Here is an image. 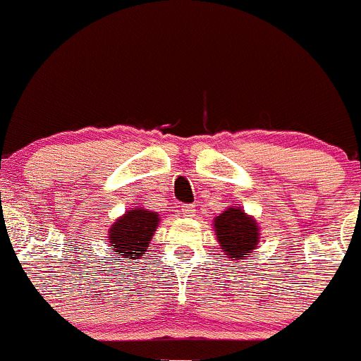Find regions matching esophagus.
Returning <instances> with one entry per match:
<instances>
[{"mask_svg": "<svg viewBox=\"0 0 361 361\" xmlns=\"http://www.w3.org/2000/svg\"><path fill=\"white\" fill-rule=\"evenodd\" d=\"M180 212H183V216H186V218H193V216H195V205L193 204H184L183 207H180Z\"/></svg>", "mask_w": 361, "mask_h": 361, "instance_id": "1", "label": "esophagus"}]
</instances>
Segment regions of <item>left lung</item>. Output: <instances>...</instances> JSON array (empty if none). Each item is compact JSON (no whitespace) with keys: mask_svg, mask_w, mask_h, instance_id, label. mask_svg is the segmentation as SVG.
Returning a JSON list of instances; mask_svg holds the SVG:
<instances>
[{"mask_svg":"<svg viewBox=\"0 0 361 361\" xmlns=\"http://www.w3.org/2000/svg\"><path fill=\"white\" fill-rule=\"evenodd\" d=\"M214 230L223 253L230 260H245L260 241L259 223L235 205L216 216Z\"/></svg>","mask_w":361,"mask_h":361,"instance_id":"left-lung-1","label":"left lung"}]
</instances>
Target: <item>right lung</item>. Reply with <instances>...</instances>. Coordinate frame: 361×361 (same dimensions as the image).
Instances as JSON below:
<instances>
[{
    "instance_id": "obj_1",
    "label": "right lung",
    "mask_w": 361,
    "mask_h": 361,
    "mask_svg": "<svg viewBox=\"0 0 361 361\" xmlns=\"http://www.w3.org/2000/svg\"><path fill=\"white\" fill-rule=\"evenodd\" d=\"M159 223V214L149 209L135 207L116 219L108 232V243L115 252V262L142 259Z\"/></svg>"
}]
</instances>
